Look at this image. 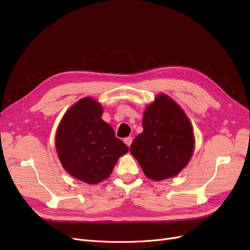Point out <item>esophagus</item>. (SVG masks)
Instances as JSON below:
<instances>
[{
  "mask_svg": "<svg viewBox=\"0 0 250 250\" xmlns=\"http://www.w3.org/2000/svg\"><path fill=\"white\" fill-rule=\"evenodd\" d=\"M124 143L126 144V145L129 147L130 145H131V143H132V138L131 137H127V138H125L124 139Z\"/></svg>",
  "mask_w": 250,
  "mask_h": 250,
  "instance_id": "1",
  "label": "esophagus"
}]
</instances>
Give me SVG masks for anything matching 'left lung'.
Returning a JSON list of instances; mask_svg holds the SVG:
<instances>
[{"instance_id":"obj_1","label":"left lung","mask_w":250,"mask_h":250,"mask_svg":"<svg viewBox=\"0 0 250 250\" xmlns=\"http://www.w3.org/2000/svg\"><path fill=\"white\" fill-rule=\"evenodd\" d=\"M144 130L130 146L145 175L163 180L177 175L194 151L192 125L177 103L158 95L144 112Z\"/></svg>"}]
</instances>
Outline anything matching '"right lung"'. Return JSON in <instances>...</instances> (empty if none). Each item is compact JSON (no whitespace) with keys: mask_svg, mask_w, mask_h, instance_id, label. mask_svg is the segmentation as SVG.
Listing matches in <instances>:
<instances>
[{"mask_svg":"<svg viewBox=\"0 0 250 250\" xmlns=\"http://www.w3.org/2000/svg\"><path fill=\"white\" fill-rule=\"evenodd\" d=\"M102 106L84 98L65 112L56 133V150L63 168L89 185L106 179L128 147L101 119Z\"/></svg>","mask_w":250,"mask_h":250,"instance_id":"obj_1","label":"right lung"}]
</instances>
